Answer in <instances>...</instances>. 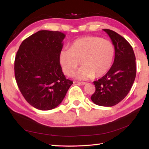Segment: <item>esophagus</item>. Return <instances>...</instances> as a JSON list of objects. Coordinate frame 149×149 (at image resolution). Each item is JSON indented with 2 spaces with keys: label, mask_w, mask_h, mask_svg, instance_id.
<instances>
[{
  "label": "esophagus",
  "mask_w": 149,
  "mask_h": 149,
  "mask_svg": "<svg viewBox=\"0 0 149 149\" xmlns=\"http://www.w3.org/2000/svg\"><path fill=\"white\" fill-rule=\"evenodd\" d=\"M77 84H79V85H85L86 84V83L85 82H79V81H77V82H76Z\"/></svg>",
  "instance_id": "esophagus-1"
}]
</instances>
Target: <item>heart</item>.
Here are the masks:
<instances>
[{"label":"heart","instance_id":"1","mask_svg":"<svg viewBox=\"0 0 149 149\" xmlns=\"http://www.w3.org/2000/svg\"><path fill=\"white\" fill-rule=\"evenodd\" d=\"M114 54V47L110 41L99 37L87 36L74 41L70 49L60 50L59 62L63 72L71 75L81 61L84 66L75 76L79 79H87L107 74L112 65Z\"/></svg>","mask_w":149,"mask_h":149}]
</instances>
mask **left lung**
I'll list each match as a JSON object with an SVG mask.
<instances>
[{
    "mask_svg": "<svg viewBox=\"0 0 149 149\" xmlns=\"http://www.w3.org/2000/svg\"><path fill=\"white\" fill-rule=\"evenodd\" d=\"M103 30L114 46V61L104 76L93 82L95 92L91 99L97 105L112 107L122 101L132 87L136 76L135 56L125 38L112 30Z\"/></svg>",
    "mask_w": 149,
    "mask_h": 149,
    "instance_id": "1",
    "label": "left lung"
}]
</instances>
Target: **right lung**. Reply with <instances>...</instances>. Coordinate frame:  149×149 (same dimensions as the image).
I'll list each match as a JSON object with an SVG mask.
<instances>
[{"instance_id":"obj_1","label":"right lung","mask_w":149,"mask_h":149,"mask_svg":"<svg viewBox=\"0 0 149 149\" xmlns=\"http://www.w3.org/2000/svg\"><path fill=\"white\" fill-rule=\"evenodd\" d=\"M65 36L60 31H39L23 41L16 53L17 87L26 101L37 109L58 107L73 84L63 74L59 62Z\"/></svg>"}]
</instances>
